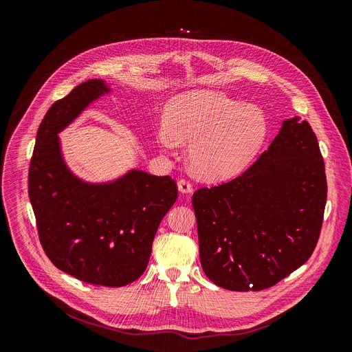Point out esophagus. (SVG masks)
I'll list each match as a JSON object with an SVG mask.
<instances>
[{
    "label": "esophagus",
    "mask_w": 352,
    "mask_h": 352,
    "mask_svg": "<svg viewBox=\"0 0 352 352\" xmlns=\"http://www.w3.org/2000/svg\"><path fill=\"white\" fill-rule=\"evenodd\" d=\"M177 188H179V192L180 194L192 192V184H190L188 179H179L177 180Z\"/></svg>",
    "instance_id": "1"
}]
</instances>
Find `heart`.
<instances>
[{"instance_id":"heart-1","label":"heart","mask_w":352,"mask_h":352,"mask_svg":"<svg viewBox=\"0 0 352 352\" xmlns=\"http://www.w3.org/2000/svg\"><path fill=\"white\" fill-rule=\"evenodd\" d=\"M269 132L267 117L254 104H243L219 91H192L172 98L155 141L164 151L190 144L195 173L223 179L239 173L257 155Z\"/></svg>"}]
</instances>
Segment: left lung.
<instances>
[{"label": "left lung", "instance_id": "8db88e82", "mask_svg": "<svg viewBox=\"0 0 352 352\" xmlns=\"http://www.w3.org/2000/svg\"><path fill=\"white\" fill-rule=\"evenodd\" d=\"M327 184L308 122L283 120L250 168L192 195L199 258L207 278L229 291H261L311 257L323 223Z\"/></svg>", "mask_w": 352, "mask_h": 352}]
</instances>
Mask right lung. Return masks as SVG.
Instances as JSON below:
<instances>
[{"mask_svg": "<svg viewBox=\"0 0 352 352\" xmlns=\"http://www.w3.org/2000/svg\"><path fill=\"white\" fill-rule=\"evenodd\" d=\"M109 92L104 80L89 79L51 105L36 133L28 188L51 263L82 282L117 287L145 272L177 186L170 176L136 168L105 184L85 182L70 172L58 133Z\"/></svg>", "mask_w": 352, "mask_h": 352, "instance_id": "right-lung-1", "label": "right lung"}]
</instances>
